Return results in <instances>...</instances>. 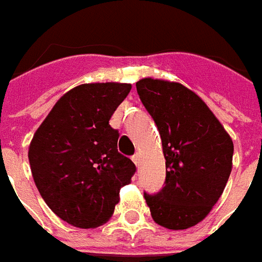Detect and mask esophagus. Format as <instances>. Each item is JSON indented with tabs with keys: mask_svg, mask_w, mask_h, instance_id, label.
Listing matches in <instances>:
<instances>
[{
	"mask_svg": "<svg viewBox=\"0 0 262 262\" xmlns=\"http://www.w3.org/2000/svg\"><path fill=\"white\" fill-rule=\"evenodd\" d=\"M133 162H134L137 166H140V165H141V158H140V155H138V154H135L134 157H133Z\"/></svg>",
	"mask_w": 262,
	"mask_h": 262,
	"instance_id": "1",
	"label": "esophagus"
}]
</instances>
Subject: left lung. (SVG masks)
<instances>
[{
	"instance_id": "1",
	"label": "left lung",
	"mask_w": 262,
	"mask_h": 262,
	"mask_svg": "<svg viewBox=\"0 0 262 262\" xmlns=\"http://www.w3.org/2000/svg\"><path fill=\"white\" fill-rule=\"evenodd\" d=\"M137 92L157 124L166 159L165 186L144 193L154 222L185 230L205 219L233 168V141L202 98L181 83L145 77Z\"/></svg>"
}]
</instances>
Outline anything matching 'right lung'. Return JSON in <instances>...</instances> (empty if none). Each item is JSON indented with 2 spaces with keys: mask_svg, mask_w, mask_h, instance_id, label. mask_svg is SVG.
<instances>
[{
  "mask_svg": "<svg viewBox=\"0 0 262 262\" xmlns=\"http://www.w3.org/2000/svg\"><path fill=\"white\" fill-rule=\"evenodd\" d=\"M131 90L128 83L80 84L57 100L39 125L28 158L42 199L66 223L94 229L114 213L135 165L117 149L110 118Z\"/></svg>",
  "mask_w": 262,
  "mask_h": 262,
  "instance_id": "obj_1",
  "label": "right lung"
}]
</instances>
